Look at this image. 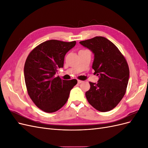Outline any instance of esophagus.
Returning <instances> with one entry per match:
<instances>
[{
    "instance_id": "esophagus-1",
    "label": "esophagus",
    "mask_w": 148,
    "mask_h": 148,
    "mask_svg": "<svg viewBox=\"0 0 148 148\" xmlns=\"http://www.w3.org/2000/svg\"><path fill=\"white\" fill-rule=\"evenodd\" d=\"M82 82H83V81H82V80H79V79H78V83L80 84V83H82Z\"/></svg>"
}]
</instances>
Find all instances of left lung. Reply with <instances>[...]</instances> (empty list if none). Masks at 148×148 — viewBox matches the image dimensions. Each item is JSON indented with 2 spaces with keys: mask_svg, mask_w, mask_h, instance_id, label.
I'll list each match as a JSON object with an SVG mask.
<instances>
[{
  "mask_svg": "<svg viewBox=\"0 0 148 148\" xmlns=\"http://www.w3.org/2000/svg\"><path fill=\"white\" fill-rule=\"evenodd\" d=\"M79 43L95 53L92 67L95 74L99 75L97 83L89 82L86 99L100 112L112 110L126 92L130 75L127 62L117 47L104 37L96 36Z\"/></svg>",
  "mask_w": 148,
  "mask_h": 148,
  "instance_id": "8db88e82",
  "label": "left lung"
}]
</instances>
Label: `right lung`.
<instances>
[{
	"mask_svg": "<svg viewBox=\"0 0 148 148\" xmlns=\"http://www.w3.org/2000/svg\"><path fill=\"white\" fill-rule=\"evenodd\" d=\"M75 44V41L49 40L34 48L26 60L24 75L28 94L34 104L45 112H54L62 108L77 83L75 79L64 80L55 76L57 69L64 66L66 53Z\"/></svg>",
	"mask_w": 148,
	"mask_h": 148,
	"instance_id": "right-lung-1",
	"label": "right lung"
}]
</instances>
